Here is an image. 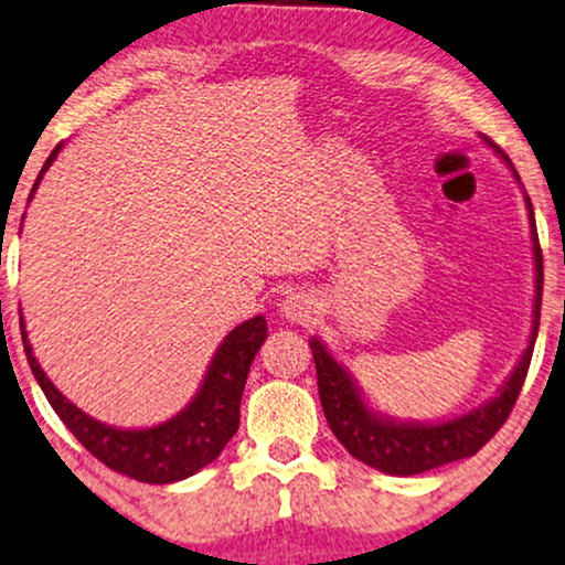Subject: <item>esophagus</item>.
Returning <instances> with one entry per match:
<instances>
[{"label": "esophagus", "mask_w": 565, "mask_h": 565, "mask_svg": "<svg viewBox=\"0 0 565 565\" xmlns=\"http://www.w3.org/2000/svg\"><path fill=\"white\" fill-rule=\"evenodd\" d=\"M312 305L315 302L310 295H305V291H291V295L284 299L281 312H284V318H289V320H307L312 312Z\"/></svg>", "instance_id": "obj_1"}]
</instances>
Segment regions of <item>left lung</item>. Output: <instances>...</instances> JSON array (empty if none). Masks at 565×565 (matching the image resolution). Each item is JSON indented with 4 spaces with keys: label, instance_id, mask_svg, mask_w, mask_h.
Listing matches in <instances>:
<instances>
[{
    "label": "left lung",
    "instance_id": "obj_1",
    "mask_svg": "<svg viewBox=\"0 0 565 565\" xmlns=\"http://www.w3.org/2000/svg\"><path fill=\"white\" fill-rule=\"evenodd\" d=\"M501 160L514 172V164L503 149L495 147ZM530 209L532 224V250H535V310H532V335L527 351L522 353L519 364L511 372L507 385L491 403L480 405V408L457 416L445 424H397L393 418H382L380 413L366 408L364 397L359 387L353 385L351 374L343 370L338 361L330 356L326 345L318 338H312L310 349L315 359V370H318V393L322 411H326L328 426L333 428L335 439L349 449L351 457H356L374 470L387 472V476H418V472L434 470L439 465L472 457L491 436L507 424L511 408H514L519 390L527 377L532 349L537 341L540 328V305H543V250H540V239L535 230V214H532L530 195H524Z\"/></svg>",
    "mask_w": 565,
    "mask_h": 565
}]
</instances>
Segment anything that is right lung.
Wrapping results in <instances>:
<instances>
[{
	"label": "right lung",
	"instance_id": "add662e5",
	"mask_svg": "<svg viewBox=\"0 0 565 565\" xmlns=\"http://www.w3.org/2000/svg\"><path fill=\"white\" fill-rule=\"evenodd\" d=\"M58 149H62V145L49 154L41 175L35 178L30 199H33L43 172L56 160ZM20 333L28 364L43 395L49 397L51 408L56 411V416L64 420V426L77 436L79 445L89 455L108 465L110 470L120 472V476L141 480V483H175V480L193 476V472L206 468L209 462H214L222 449L227 447V441L235 436L247 372H250L255 353L266 341L268 328L266 318L258 315V318L245 320L243 326L232 330L216 349L204 385H201L193 401L175 418L152 428H113L82 413L77 405L58 393L54 382L41 370V364L33 356V349H30L22 318Z\"/></svg>",
	"mask_w": 565,
	"mask_h": 565
}]
</instances>
